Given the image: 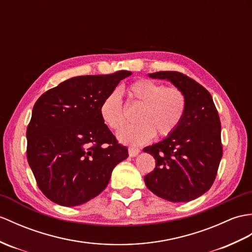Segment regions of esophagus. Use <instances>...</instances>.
Here are the masks:
<instances>
[{
  "mask_svg": "<svg viewBox=\"0 0 252 252\" xmlns=\"http://www.w3.org/2000/svg\"><path fill=\"white\" fill-rule=\"evenodd\" d=\"M127 150H128V156L130 157H136L140 153V150L138 148H134V147H130Z\"/></svg>",
  "mask_w": 252,
  "mask_h": 252,
  "instance_id": "34e87169",
  "label": "esophagus"
}]
</instances>
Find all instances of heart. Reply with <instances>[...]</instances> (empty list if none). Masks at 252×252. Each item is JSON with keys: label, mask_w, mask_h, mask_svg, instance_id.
Listing matches in <instances>:
<instances>
[{"label": "heart", "mask_w": 252, "mask_h": 252, "mask_svg": "<svg viewBox=\"0 0 252 252\" xmlns=\"http://www.w3.org/2000/svg\"><path fill=\"white\" fill-rule=\"evenodd\" d=\"M131 101L142 107L137 112L138 124L127 126L118 133L120 142L143 145L155 137L168 136L183 121L188 101L178 87H165L153 80L140 79L127 88ZM99 114L104 124L112 130H119L126 124V116L120 92L114 90L103 99Z\"/></svg>", "instance_id": "b5f03b06"}]
</instances>
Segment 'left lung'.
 I'll return each instance as SVG.
<instances>
[{"mask_svg":"<svg viewBox=\"0 0 252 252\" xmlns=\"http://www.w3.org/2000/svg\"><path fill=\"white\" fill-rule=\"evenodd\" d=\"M151 78L166 79L186 93L188 106L171 135L145 147L156 167L144 177L147 188L169 202L195 200L213 186L222 158L221 125L210 93L179 72H157Z\"/></svg>","mask_w":252,"mask_h":252,"instance_id":"obj_1","label":"left lung"}]
</instances>
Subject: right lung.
<instances>
[{"label":"right lung","mask_w":252,"mask_h":252,"mask_svg":"<svg viewBox=\"0 0 252 252\" xmlns=\"http://www.w3.org/2000/svg\"><path fill=\"white\" fill-rule=\"evenodd\" d=\"M132 73L77 76L45 92L27 128V157L38 188L62 206L81 205L106 188L128 157L99 114L103 99Z\"/></svg>","instance_id":"1"}]
</instances>
